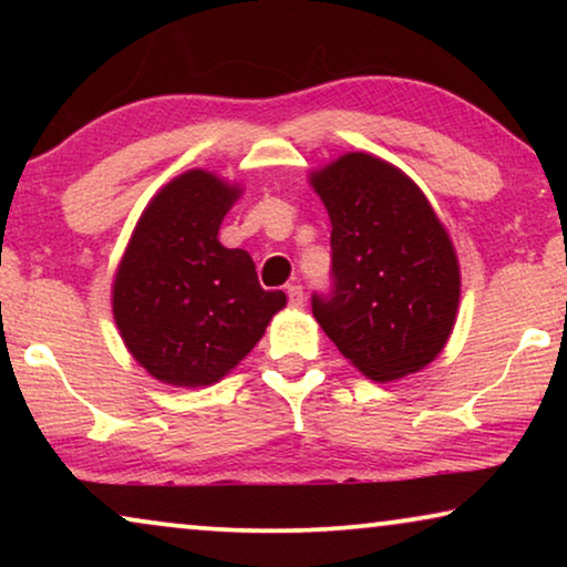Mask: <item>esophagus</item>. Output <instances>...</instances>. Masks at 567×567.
Wrapping results in <instances>:
<instances>
[{"instance_id": "34e87169", "label": "esophagus", "mask_w": 567, "mask_h": 567, "mask_svg": "<svg viewBox=\"0 0 567 567\" xmlns=\"http://www.w3.org/2000/svg\"><path fill=\"white\" fill-rule=\"evenodd\" d=\"M286 297H289V301H291L293 307L305 305V291H301L299 284H289V286H286Z\"/></svg>"}]
</instances>
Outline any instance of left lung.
I'll return each instance as SVG.
<instances>
[{
	"label": "left lung",
	"mask_w": 567,
	"mask_h": 567,
	"mask_svg": "<svg viewBox=\"0 0 567 567\" xmlns=\"http://www.w3.org/2000/svg\"><path fill=\"white\" fill-rule=\"evenodd\" d=\"M309 183L332 224V291L312 297L324 336L374 382L429 367L452 336L462 286L429 198L367 152L343 154Z\"/></svg>",
	"instance_id": "1"
}]
</instances>
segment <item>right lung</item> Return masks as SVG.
I'll return each mask as SVG.
<instances>
[{
  "instance_id": "1",
  "label": "right lung",
  "mask_w": 567,
  "mask_h": 567,
  "mask_svg": "<svg viewBox=\"0 0 567 567\" xmlns=\"http://www.w3.org/2000/svg\"><path fill=\"white\" fill-rule=\"evenodd\" d=\"M239 185L206 169L169 181L144 208L113 281V317L154 379L208 386L227 377L286 307L245 250L219 243Z\"/></svg>"
}]
</instances>
